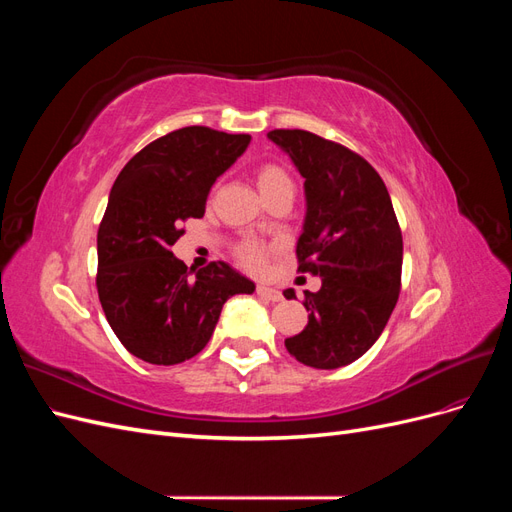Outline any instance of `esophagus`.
<instances>
[{"instance_id": "1", "label": "esophagus", "mask_w": 512, "mask_h": 512, "mask_svg": "<svg viewBox=\"0 0 512 512\" xmlns=\"http://www.w3.org/2000/svg\"><path fill=\"white\" fill-rule=\"evenodd\" d=\"M256 292H258V297H260V299H267V301H273V303L282 301V292H280V290H275V288H269V286H262V284H258V286H256Z\"/></svg>"}]
</instances>
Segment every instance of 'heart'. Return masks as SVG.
Returning a JSON list of instances; mask_svg holds the SVG:
<instances>
[{
  "instance_id": "b5f03b06",
  "label": "heart",
  "mask_w": 512,
  "mask_h": 512,
  "mask_svg": "<svg viewBox=\"0 0 512 512\" xmlns=\"http://www.w3.org/2000/svg\"><path fill=\"white\" fill-rule=\"evenodd\" d=\"M256 183H258V190L262 196H269L275 190L280 188H292L290 177L282 166L277 164H260L256 170ZM271 252V245L267 243H260L256 239H243L235 245V256L241 262L243 267L247 269H260L265 265V260Z\"/></svg>"
}]
</instances>
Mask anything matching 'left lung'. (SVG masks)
I'll return each instance as SVG.
<instances>
[{"label":"left lung","mask_w":512,"mask_h":512,"mask_svg":"<svg viewBox=\"0 0 512 512\" xmlns=\"http://www.w3.org/2000/svg\"><path fill=\"white\" fill-rule=\"evenodd\" d=\"M267 136L305 179L299 271L322 280L318 292H305L307 327L286 339V350L316 369L350 365L376 344L399 299L404 241L389 190L344 145L305 130Z\"/></svg>","instance_id":"1"}]
</instances>
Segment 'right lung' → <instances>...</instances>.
<instances>
[{
	"label": "right lung",
	"instance_id": "add662e5",
	"mask_svg": "<svg viewBox=\"0 0 512 512\" xmlns=\"http://www.w3.org/2000/svg\"><path fill=\"white\" fill-rule=\"evenodd\" d=\"M250 134L205 126L170 132L123 166L98 228V297L113 333L151 365H177L207 346L224 303L254 282L226 262L189 275L170 252L181 224L203 218L211 185L250 145Z\"/></svg>",
	"mask_w": 512,
	"mask_h": 512
}]
</instances>
